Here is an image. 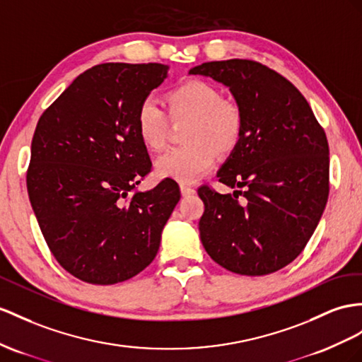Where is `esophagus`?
Here are the masks:
<instances>
[{
    "instance_id": "esophagus-1",
    "label": "esophagus",
    "mask_w": 362,
    "mask_h": 362,
    "mask_svg": "<svg viewBox=\"0 0 362 362\" xmlns=\"http://www.w3.org/2000/svg\"><path fill=\"white\" fill-rule=\"evenodd\" d=\"M180 192H182V196H192V194H196V189H194L192 187H189V185H185V183H182L180 185Z\"/></svg>"
}]
</instances>
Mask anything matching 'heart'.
<instances>
[{"label": "heart", "mask_w": 362, "mask_h": 362, "mask_svg": "<svg viewBox=\"0 0 362 362\" xmlns=\"http://www.w3.org/2000/svg\"><path fill=\"white\" fill-rule=\"evenodd\" d=\"M163 102L174 122L187 119L183 141L187 145L166 151L156 162L160 177L194 182L214 168L217 151H234L243 136L245 115L234 99L221 98L211 82L189 79L165 93ZM168 116L151 98L137 105L134 124L139 141L148 151H162L168 139Z\"/></svg>", "instance_id": "b5f03b06"}]
</instances>
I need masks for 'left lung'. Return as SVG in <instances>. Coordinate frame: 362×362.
Listing matches in <instances>:
<instances>
[{"label": "left lung", "mask_w": 362, "mask_h": 362, "mask_svg": "<svg viewBox=\"0 0 362 362\" xmlns=\"http://www.w3.org/2000/svg\"><path fill=\"white\" fill-rule=\"evenodd\" d=\"M189 75L221 82L245 115L243 136L217 173L235 188H199V221L208 255L240 275H267L308 245L329 197V144L292 82L251 59L205 62ZM243 199H240L239 197Z\"/></svg>", "instance_id": "obj_1"}]
</instances>
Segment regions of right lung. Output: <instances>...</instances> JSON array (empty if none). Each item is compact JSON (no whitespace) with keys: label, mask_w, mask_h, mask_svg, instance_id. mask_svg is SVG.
Here are the masks:
<instances>
[{"label":"right lung","mask_w":362,"mask_h":362,"mask_svg":"<svg viewBox=\"0 0 362 362\" xmlns=\"http://www.w3.org/2000/svg\"><path fill=\"white\" fill-rule=\"evenodd\" d=\"M166 76L163 64H99L81 73L36 125L29 199L53 257L82 281L107 286L142 272L180 200L171 179L136 189L151 171L136 110Z\"/></svg>","instance_id":"obj_1"}]
</instances>
